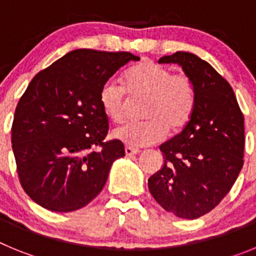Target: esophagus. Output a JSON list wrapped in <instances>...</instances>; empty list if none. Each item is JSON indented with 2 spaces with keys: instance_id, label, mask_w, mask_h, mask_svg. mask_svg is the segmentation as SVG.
Listing matches in <instances>:
<instances>
[{
  "instance_id": "obj_1",
  "label": "esophagus",
  "mask_w": 256,
  "mask_h": 256,
  "mask_svg": "<svg viewBox=\"0 0 256 256\" xmlns=\"http://www.w3.org/2000/svg\"><path fill=\"white\" fill-rule=\"evenodd\" d=\"M124 151H126V156L136 155V154H138V152H140L138 148H132V146H126V148H124Z\"/></svg>"
}]
</instances>
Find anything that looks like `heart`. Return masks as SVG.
<instances>
[{"label": "heart", "mask_w": 256, "mask_h": 256, "mask_svg": "<svg viewBox=\"0 0 256 256\" xmlns=\"http://www.w3.org/2000/svg\"><path fill=\"white\" fill-rule=\"evenodd\" d=\"M142 98V122H132L115 130L114 136L124 144L144 148L170 132L186 126L195 108L196 92L187 74L173 73L168 66L144 60L126 69L124 84L108 79L101 87L100 105L114 123L126 118L130 98Z\"/></svg>", "instance_id": "b5f03b06"}]
</instances>
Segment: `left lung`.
Segmentation results:
<instances>
[{"label":"left lung","instance_id":"left-lung-1","mask_svg":"<svg viewBox=\"0 0 256 256\" xmlns=\"http://www.w3.org/2000/svg\"><path fill=\"white\" fill-rule=\"evenodd\" d=\"M160 64H180L195 86L192 116L180 134L160 146L164 165L148 190L166 212L196 219L212 210L244 165V114L230 83L209 62L178 51Z\"/></svg>","mask_w":256,"mask_h":256}]
</instances>
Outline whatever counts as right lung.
<instances>
[{"label": "right lung", "instance_id": "obj_1", "mask_svg": "<svg viewBox=\"0 0 256 256\" xmlns=\"http://www.w3.org/2000/svg\"><path fill=\"white\" fill-rule=\"evenodd\" d=\"M138 60L130 52L80 48L32 79L15 110L11 144L22 187L38 205L73 212L104 188L112 162L126 152L119 140L105 141L101 87Z\"/></svg>", "mask_w": 256, "mask_h": 256}]
</instances>
